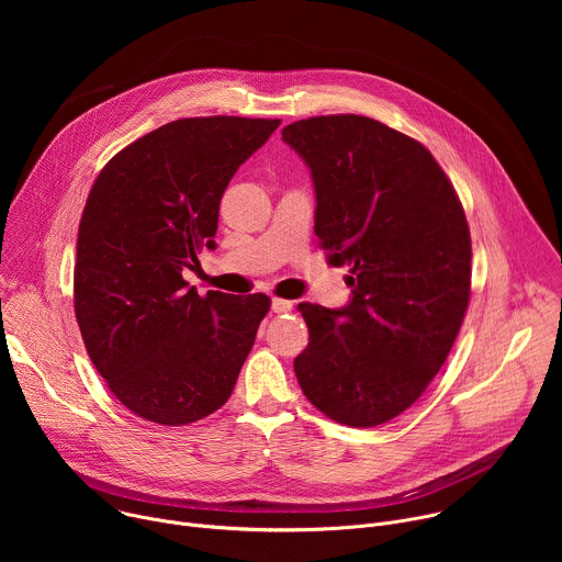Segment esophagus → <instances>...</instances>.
<instances>
[{
    "instance_id": "obj_1",
    "label": "esophagus",
    "mask_w": 562,
    "mask_h": 562,
    "mask_svg": "<svg viewBox=\"0 0 562 562\" xmlns=\"http://www.w3.org/2000/svg\"><path fill=\"white\" fill-rule=\"evenodd\" d=\"M271 308L273 313H286L293 308V302L291 300H282V297H273L271 300Z\"/></svg>"
}]
</instances>
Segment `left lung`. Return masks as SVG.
Listing matches in <instances>:
<instances>
[{
	"instance_id": "obj_1",
	"label": "left lung",
	"mask_w": 562,
	"mask_h": 562,
	"mask_svg": "<svg viewBox=\"0 0 562 562\" xmlns=\"http://www.w3.org/2000/svg\"><path fill=\"white\" fill-rule=\"evenodd\" d=\"M315 189V235L349 267L342 308L302 302L297 382L331 420L375 427L425 393L460 331L471 237L453 184L414 137L362 115L284 126Z\"/></svg>"
}]
</instances>
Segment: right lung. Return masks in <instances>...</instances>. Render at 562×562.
<instances>
[{
  "mask_svg": "<svg viewBox=\"0 0 562 562\" xmlns=\"http://www.w3.org/2000/svg\"><path fill=\"white\" fill-rule=\"evenodd\" d=\"M280 120L187 117L122 148L77 231L75 317L91 362L135 416L180 427L233 391L271 300L200 295L184 280L215 249L224 189Z\"/></svg>",
  "mask_w": 562,
  "mask_h": 562,
  "instance_id": "1",
  "label": "right lung"
}]
</instances>
